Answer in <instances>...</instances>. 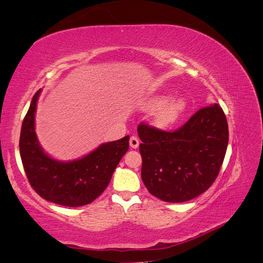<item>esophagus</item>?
<instances>
[{
	"label": "esophagus",
	"mask_w": 263,
	"mask_h": 263,
	"mask_svg": "<svg viewBox=\"0 0 263 263\" xmlns=\"http://www.w3.org/2000/svg\"><path fill=\"white\" fill-rule=\"evenodd\" d=\"M129 145H130V147L134 148V149L138 148V146H139V140H138V138H137L136 136H132L130 139H129Z\"/></svg>",
	"instance_id": "obj_1"
}]
</instances>
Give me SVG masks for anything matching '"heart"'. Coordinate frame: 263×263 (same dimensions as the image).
Listing matches in <instances>:
<instances>
[{"label": "heart", "instance_id": "heart-1", "mask_svg": "<svg viewBox=\"0 0 263 263\" xmlns=\"http://www.w3.org/2000/svg\"><path fill=\"white\" fill-rule=\"evenodd\" d=\"M168 100L169 97L163 95L150 103L151 108L161 107L155 117L156 124L160 127H168L176 123L186 107V101L183 98L173 99L169 102Z\"/></svg>", "mask_w": 263, "mask_h": 263}]
</instances>
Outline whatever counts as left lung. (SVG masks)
<instances>
[{"label":"left lung","instance_id":"obj_1","mask_svg":"<svg viewBox=\"0 0 263 263\" xmlns=\"http://www.w3.org/2000/svg\"><path fill=\"white\" fill-rule=\"evenodd\" d=\"M141 179L164 202L181 203L204 193L217 178L228 145L224 110L214 104L198 109L174 132L138 126Z\"/></svg>","mask_w":263,"mask_h":263}]
</instances>
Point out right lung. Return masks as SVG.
<instances>
[{"mask_svg": "<svg viewBox=\"0 0 263 263\" xmlns=\"http://www.w3.org/2000/svg\"><path fill=\"white\" fill-rule=\"evenodd\" d=\"M42 90L30 102L20 137V154L30 185L45 200L69 208L92 203L112 179L118 162L129 148V136L102 144L72 161H59L47 155L35 132V113Z\"/></svg>", "mask_w": 263, "mask_h": 263, "instance_id": "right-lung-1", "label": "right lung"}]
</instances>
